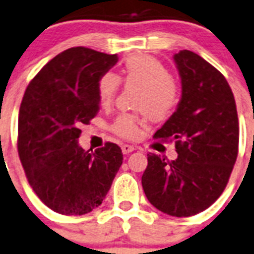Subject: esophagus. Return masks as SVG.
Instances as JSON below:
<instances>
[{
	"label": "esophagus",
	"mask_w": 254,
	"mask_h": 254,
	"mask_svg": "<svg viewBox=\"0 0 254 254\" xmlns=\"http://www.w3.org/2000/svg\"><path fill=\"white\" fill-rule=\"evenodd\" d=\"M121 150H123L124 155H127V153L133 152V151L135 150V147L131 146V144H123V146H121Z\"/></svg>",
	"instance_id": "34e87169"
}]
</instances>
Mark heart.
<instances>
[{
    "mask_svg": "<svg viewBox=\"0 0 254 254\" xmlns=\"http://www.w3.org/2000/svg\"><path fill=\"white\" fill-rule=\"evenodd\" d=\"M120 81L127 86H137L134 108L142 111L153 123L168 120L181 101L178 81L170 76L167 67L151 55L135 54L125 59L120 76L102 74L97 84L98 98L102 104H110L116 95ZM143 119L137 114H121L111 124V130L125 139H133L139 134Z\"/></svg>",
    "mask_w": 254,
    "mask_h": 254,
    "instance_id": "1",
    "label": "heart"
}]
</instances>
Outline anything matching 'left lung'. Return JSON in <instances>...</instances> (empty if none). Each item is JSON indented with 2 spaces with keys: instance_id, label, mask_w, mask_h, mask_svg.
Segmentation results:
<instances>
[{
  "instance_id": "1",
  "label": "left lung",
  "mask_w": 254,
  "mask_h": 254,
  "mask_svg": "<svg viewBox=\"0 0 254 254\" xmlns=\"http://www.w3.org/2000/svg\"><path fill=\"white\" fill-rule=\"evenodd\" d=\"M174 62L182 98L153 138L174 140L178 157L169 161L148 153L142 186L156 209L190 217L209 208L229 182L239 150V120L231 87L217 68L190 50H181Z\"/></svg>"
}]
</instances>
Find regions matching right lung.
<instances>
[{
    "label": "right lung",
    "mask_w": 254,
    "mask_h": 254,
    "mask_svg": "<svg viewBox=\"0 0 254 254\" xmlns=\"http://www.w3.org/2000/svg\"><path fill=\"white\" fill-rule=\"evenodd\" d=\"M117 55L71 48L41 68L25 89L18 120V152L28 183L42 203L64 216L99 206L123 164L117 144L89 152L80 127L99 111L97 84Z\"/></svg>",
    "instance_id": "1"
}]
</instances>
